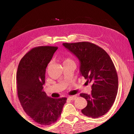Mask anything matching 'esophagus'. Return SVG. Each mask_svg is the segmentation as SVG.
<instances>
[{
  "label": "esophagus",
  "instance_id": "34e87169",
  "mask_svg": "<svg viewBox=\"0 0 134 134\" xmlns=\"http://www.w3.org/2000/svg\"><path fill=\"white\" fill-rule=\"evenodd\" d=\"M76 98H77V96H72L68 97V99L71 100L76 99Z\"/></svg>",
  "mask_w": 134,
  "mask_h": 134
}]
</instances>
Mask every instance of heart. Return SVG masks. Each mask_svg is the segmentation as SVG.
I'll return each instance as SVG.
<instances>
[{
  "instance_id": "obj_1",
  "label": "heart",
  "mask_w": 134,
  "mask_h": 134,
  "mask_svg": "<svg viewBox=\"0 0 134 134\" xmlns=\"http://www.w3.org/2000/svg\"><path fill=\"white\" fill-rule=\"evenodd\" d=\"M68 63H75L74 60H72L71 58H65V60H64V62H63V65H65V64H68ZM51 64H52V62H49L48 65H47V68L49 67V66H50Z\"/></svg>"
}]
</instances>
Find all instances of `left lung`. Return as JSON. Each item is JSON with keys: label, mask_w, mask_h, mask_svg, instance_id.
Masks as SVG:
<instances>
[{"label": "left lung", "mask_w": 134, "mask_h": 134, "mask_svg": "<svg viewBox=\"0 0 134 134\" xmlns=\"http://www.w3.org/2000/svg\"><path fill=\"white\" fill-rule=\"evenodd\" d=\"M80 62V73L91 83V94L81 93L87 105L82 110L86 116L97 118L110 109L118 88V75L109 54L90 42L63 43Z\"/></svg>", "instance_id": "8db88e82"}]
</instances>
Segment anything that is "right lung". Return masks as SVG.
I'll return each instance as SVG.
<instances>
[{"label": "right lung", "mask_w": 134, "mask_h": 134, "mask_svg": "<svg viewBox=\"0 0 134 134\" xmlns=\"http://www.w3.org/2000/svg\"><path fill=\"white\" fill-rule=\"evenodd\" d=\"M58 49L38 46L31 49L19 62L18 68V96L25 112L37 123L51 125L61 115L67 98H52L43 90L46 69Z\"/></svg>", "instance_id": "add662e5"}]
</instances>
